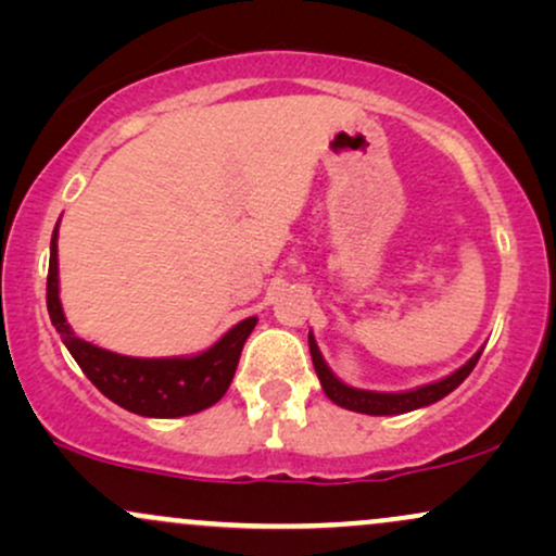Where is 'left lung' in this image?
Listing matches in <instances>:
<instances>
[{
    "label": "left lung",
    "mask_w": 556,
    "mask_h": 556,
    "mask_svg": "<svg viewBox=\"0 0 556 556\" xmlns=\"http://www.w3.org/2000/svg\"><path fill=\"white\" fill-rule=\"evenodd\" d=\"M308 348H311V358H314L318 381H321L327 397L334 402V405L344 407V410L366 413V416H400V413H410V410H418V407L433 405V402H439L450 392H455V389L468 379L483 353V350H478L465 366L457 368L455 374L444 376V379L433 381V384L416 387L410 389V392H371V389H355L337 379V376L331 374V368L327 366V361H324L314 334H308Z\"/></svg>",
    "instance_id": "8db88e82"
}]
</instances>
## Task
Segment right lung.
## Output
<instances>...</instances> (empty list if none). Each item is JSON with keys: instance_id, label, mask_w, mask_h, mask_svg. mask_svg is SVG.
Here are the masks:
<instances>
[{"instance_id": "add662e5", "label": "right lung", "mask_w": 556, "mask_h": 556, "mask_svg": "<svg viewBox=\"0 0 556 556\" xmlns=\"http://www.w3.org/2000/svg\"><path fill=\"white\" fill-rule=\"evenodd\" d=\"M56 222L52 235V256L47 277V308L54 329L70 350L83 374L91 379L104 397L117 402L125 410L146 418H180L206 410L225 397L238 368L242 344L256 327L251 316L214 342L212 348L188 358H130L80 340L70 329L60 303V269H56Z\"/></svg>"}]
</instances>
